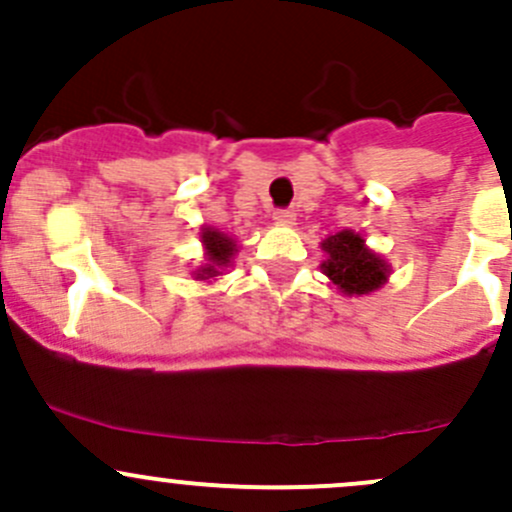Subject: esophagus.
<instances>
[{"label": "esophagus", "instance_id": "1", "mask_svg": "<svg viewBox=\"0 0 512 512\" xmlns=\"http://www.w3.org/2000/svg\"><path fill=\"white\" fill-rule=\"evenodd\" d=\"M272 220H275L277 225H292L294 210H289V208H277L275 213H272Z\"/></svg>", "mask_w": 512, "mask_h": 512}]
</instances>
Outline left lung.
<instances>
[{"label": "left lung", "mask_w": 512, "mask_h": 512, "mask_svg": "<svg viewBox=\"0 0 512 512\" xmlns=\"http://www.w3.org/2000/svg\"><path fill=\"white\" fill-rule=\"evenodd\" d=\"M327 260L322 270L329 280L334 282L344 294H369L379 289L386 280V265L366 250L361 235H354L352 230L337 232L322 242Z\"/></svg>", "instance_id": "8db88e82"}]
</instances>
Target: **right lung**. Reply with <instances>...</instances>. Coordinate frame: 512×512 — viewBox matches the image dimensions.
<instances>
[{"label": "right lung", "mask_w": 512, "mask_h": 512, "mask_svg": "<svg viewBox=\"0 0 512 512\" xmlns=\"http://www.w3.org/2000/svg\"><path fill=\"white\" fill-rule=\"evenodd\" d=\"M203 242H205V250H208V265L200 270V275L213 277L218 275V267H223L230 262L232 252H235V242L218 230H205Z\"/></svg>", "instance_id": "obj_1"}]
</instances>
